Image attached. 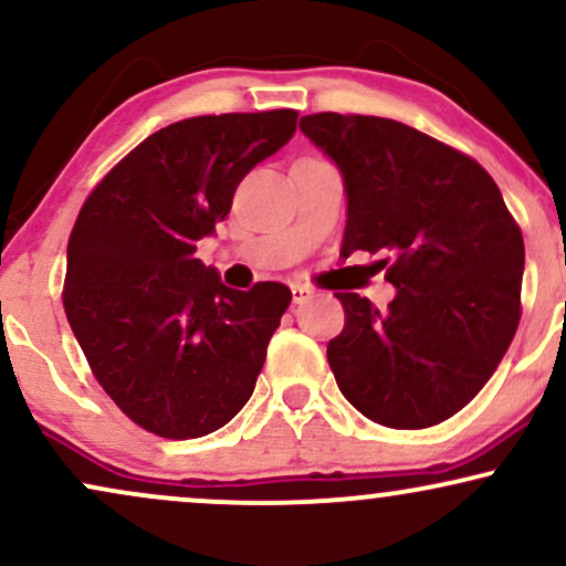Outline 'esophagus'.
Masks as SVG:
<instances>
[{"instance_id": "34e87169", "label": "esophagus", "mask_w": 566, "mask_h": 566, "mask_svg": "<svg viewBox=\"0 0 566 566\" xmlns=\"http://www.w3.org/2000/svg\"><path fill=\"white\" fill-rule=\"evenodd\" d=\"M290 290H292V301L295 303H305L311 295H314V290H311L308 284H301V282H292Z\"/></svg>"}]
</instances>
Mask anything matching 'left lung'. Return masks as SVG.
<instances>
[{
	"mask_svg": "<svg viewBox=\"0 0 566 566\" xmlns=\"http://www.w3.org/2000/svg\"><path fill=\"white\" fill-rule=\"evenodd\" d=\"M303 135L343 175V255L367 250L396 287L388 311L337 292L327 346L343 396L375 423L428 428L484 388L522 316L524 239L479 161L394 119L311 114Z\"/></svg>",
	"mask_w": 566,
	"mask_h": 566,
	"instance_id": "8db88e82",
	"label": "left lung"
}]
</instances>
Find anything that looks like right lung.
I'll use <instances>...</instances> for the list:
<instances>
[{
	"label": "right lung",
	"mask_w": 566,
	"mask_h": 566,
	"mask_svg": "<svg viewBox=\"0 0 566 566\" xmlns=\"http://www.w3.org/2000/svg\"><path fill=\"white\" fill-rule=\"evenodd\" d=\"M295 122L292 108L175 122L133 148L80 210L63 308L103 391L157 437H207L255 391L292 292L226 287L197 242Z\"/></svg>",
	"instance_id": "1"
}]
</instances>
